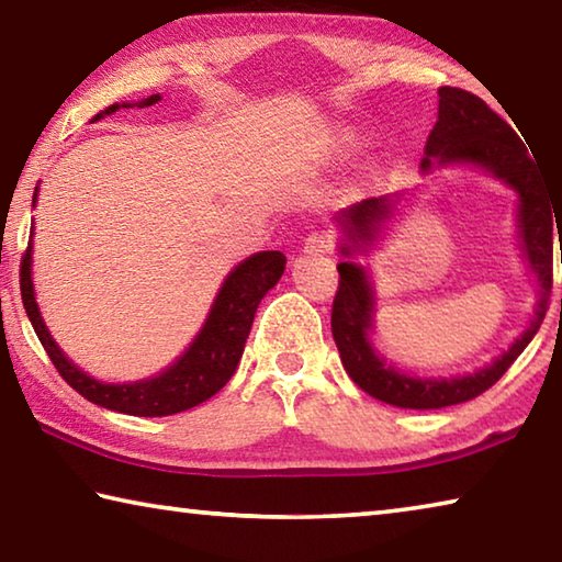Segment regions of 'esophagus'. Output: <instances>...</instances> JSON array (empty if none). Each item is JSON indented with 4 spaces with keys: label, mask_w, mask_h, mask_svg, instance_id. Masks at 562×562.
Returning <instances> with one entry per match:
<instances>
[{
    "label": "esophagus",
    "mask_w": 562,
    "mask_h": 562,
    "mask_svg": "<svg viewBox=\"0 0 562 562\" xmlns=\"http://www.w3.org/2000/svg\"><path fill=\"white\" fill-rule=\"evenodd\" d=\"M304 255H325L331 250V235L327 231H315L307 235V240H304Z\"/></svg>",
    "instance_id": "34e87169"
}]
</instances>
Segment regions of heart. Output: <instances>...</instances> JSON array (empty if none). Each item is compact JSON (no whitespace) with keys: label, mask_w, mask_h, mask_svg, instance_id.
Masks as SVG:
<instances>
[{"label":"heart","mask_w":562,"mask_h":562,"mask_svg":"<svg viewBox=\"0 0 562 562\" xmlns=\"http://www.w3.org/2000/svg\"><path fill=\"white\" fill-rule=\"evenodd\" d=\"M337 146H339V148H349V146H351V136H349V133H341V136L337 138Z\"/></svg>","instance_id":"heart-1"}]
</instances>
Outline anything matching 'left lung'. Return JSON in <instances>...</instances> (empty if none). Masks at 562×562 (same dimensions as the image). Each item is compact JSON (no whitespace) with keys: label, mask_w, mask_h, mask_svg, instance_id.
Masks as SVG:
<instances>
[{"label":"left lung","mask_w":562,"mask_h":562,"mask_svg":"<svg viewBox=\"0 0 562 562\" xmlns=\"http://www.w3.org/2000/svg\"><path fill=\"white\" fill-rule=\"evenodd\" d=\"M451 166L481 170L516 193L518 247L538 284V300L526 329L491 364L449 376H418L398 369L374 347L376 292L369 265L361 262V258H369V252L382 243L389 225L402 211L408 190L367 198L339 211L335 215L339 231L337 247L345 262L337 265L339 290L331 304V337L351 382L364 389L369 396L398 408H443L471 402L491 389L543 325L550 288H553L558 211L543 173H538V166L532 164L518 133L496 111H491L486 101L463 89L441 87L439 121L426 140L422 173L429 176L434 168Z\"/></svg>","instance_id":"obj_1"}]
</instances>
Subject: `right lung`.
<instances>
[{
	"label": "right lung",
	"instance_id": "1",
	"mask_svg": "<svg viewBox=\"0 0 562 562\" xmlns=\"http://www.w3.org/2000/svg\"><path fill=\"white\" fill-rule=\"evenodd\" d=\"M158 101L160 93H150V97L133 103H111L109 109L97 113L93 121L111 116L119 109H146ZM36 198H40V183L34 188L32 207H36ZM284 262H288V258L280 250H262L245 258L243 262H237L227 272L221 290H217L211 312H207L203 327L193 337V341L166 369H160V372L150 376L136 379V382H101V379L83 372L79 364H74V359L66 357V351L56 345V339L52 337V331L42 317L40 302H36L34 292V225L30 235V247H26L22 262V302L26 317H30L46 355L54 361V367L59 369L66 384L74 386L83 398H89L97 406L128 416H170L203 404L205 398H211L231 382L237 361L243 357L258 304L280 282Z\"/></svg>",
	"mask_w": 562,
	"mask_h": 562
}]
</instances>
